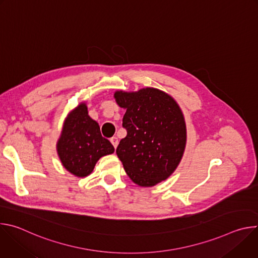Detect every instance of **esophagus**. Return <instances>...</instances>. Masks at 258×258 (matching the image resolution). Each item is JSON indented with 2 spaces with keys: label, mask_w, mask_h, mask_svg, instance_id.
Returning a JSON list of instances; mask_svg holds the SVG:
<instances>
[{
  "label": "esophagus",
  "mask_w": 258,
  "mask_h": 258,
  "mask_svg": "<svg viewBox=\"0 0 258 258\" xmlns=\"http://www.w3.org/2000/svg\"><path fill=\"white\" fill-rule=\"evenodd\" d=\"M110 142L112 143V145H113L114 148H116L117 145H118V139H117L116 137H112L111 139H110Z\"/></svg>",
  "instance_id": "34e87169"
}]
</instances>
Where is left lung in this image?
I'll use <instances>...</instances> for the list:
<instances>
[{"label":"left lung","instance_id":"1","mask_svg":"<svg viewBox=\"0 0 258 258\" xmlns=\"http://www.w3.org/2000/svg\"><path fill=\"white\" fill-rule=\"evenodd\" d=\"M114 99L126 111L116 154L130 178L140 187H153L178 166L187 144L185 117L176 101L155 88L116 91Z\"/></svg>","mask_w":258,"mask_h":258}]
</instances>
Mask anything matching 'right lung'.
I'll use <instances>...</instances> for the list:
<instances>
[{
	"label": "right lung",
	"instance_id": "right-lung-1",
	"mask_svg": "<svg viewBox=\"0 0 258 258\" xmlns=\"http://www.w3.org/2000/svg\"><path fill=\"white\" fill-rule=\"evenodd\" d=\"M56 149L65 169L78 177L91 174L101 157L114 152L112 144L102 137L98 122L89 115L86 102L65 117Z\"/></svg>",
	"mask_w": 258,
	"mask_h": 258
}]
</instances>
